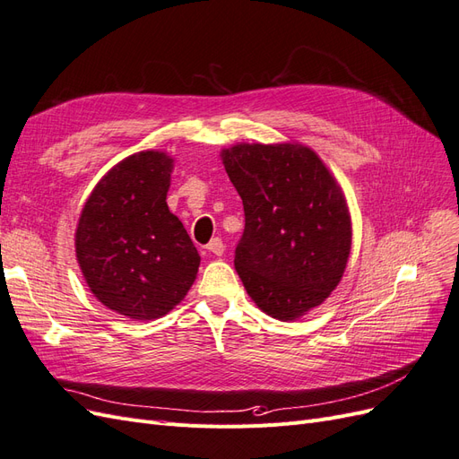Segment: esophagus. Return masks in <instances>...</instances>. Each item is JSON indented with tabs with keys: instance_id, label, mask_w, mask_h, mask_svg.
<instances>
[{
	"instance_id": "esophagus-1",
	"label": "esophagus",
	"mask_w": 459,
	"mask_h": 459,
	"mask_svg": "<svg viewBox=\"0 0 459 459\" xmlns=\"http://www.w3.org/2000/svg\"><path fill=\"white\" fill-rule=\"evenodd\" d=\"M206 248H208V253H212L216 256H221V255H224V251H226V245H224V241H221L220 238H214L211 243L206 245Z\"/></svg>"
}]
</instances>
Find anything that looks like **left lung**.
Here are the masks:
<instances>
[{
    "instance_id": "obj_1",
    "label": "left lung",
    "mask_w": 459,
    "mask_h": 459,
    "mask_svg": "<svg viewBox=\"0 0 459 459\" xmlns=\"http://www.w3.org/2000/svg\"><path fill=\"white\" fill-rule=\"evenodd\" d=\"M245 211L235 270L260 310L295 319L344 273L352 226L337 179L310 147L239 143L221 151Z\"/></svg>"
}]
</instances>
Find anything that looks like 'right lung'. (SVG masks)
<instances>
[{
	"label": "right lung",
	"instance_id": "right-lung-1",
	"mask_svg": "<svg viewBox=\"0 0 459 459\" xmlns=\"http://www.w3.org/2000/svg\"><path fill=\"white\" fill-rule=\"evenodd\" d=\"M174 160L142 151L113 166L88 197L76 228V260L97 300L132 319H155L182 300L201 256L169 211Z\"/></svg>",
	"mask_w": 459,
	"mask_h": 459
}]
</instances>
